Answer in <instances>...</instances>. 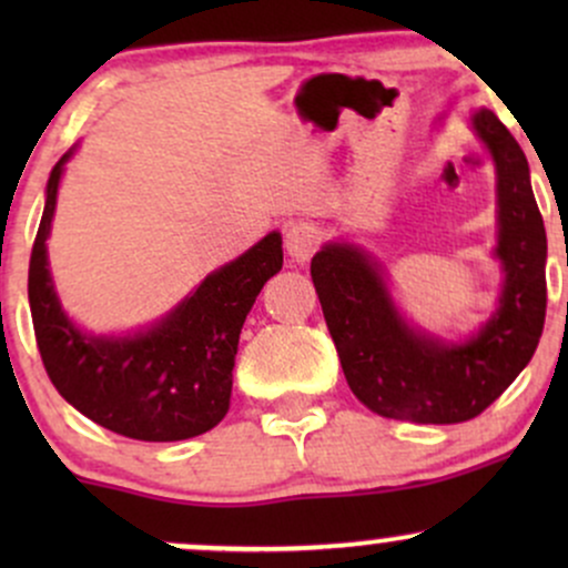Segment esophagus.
<instances>
[{
	"instance_id": "34e87169",
	"label": "esophagus",
	"mask_w": 568,
	"mask_h": 568,
	"mask_svg": "<svg viewBox=\"0 0 568 568\" xmlns=\"http://www.w3.org/2000/svg\"><path fill=\"white\" fill-rule=\"evenodd\" d=\"M317 245H321V230L310 221H296L285 232V247H288L291 258H296V262H306L317 251Z\"/></svg>"
}]
</instances>
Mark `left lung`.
Instances as JSON below:
<instances>
[{
  "label": "left lung",
  "instance_id": "obj_1",
  "mask_svg": "<svg viewBox=\"0 0 568 568\" xmlns=\"http://www.w3.org/2000/svg\"><path fill=\"white\" fill-rule=\"evenodd\" d=\"M473 130L497 165L494 256L505 272L499 306L478 334L459 344L422 334L403 321L382 264L349 243H328L312 258V283L357 400L387 419L456 425L491 406L529 366L545 325L547 237L531 192L529 162L491 109Z\"/></svg>",
  "mask_w": 568,
  "mask_h": 568
}]
</instances>
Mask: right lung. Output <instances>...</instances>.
I'll return each instance as SVG.
<instances>
[{"instance_id": "right-lung-1", "label": "right lung", "mask_w": 568, "mask_h": 568, "mask_svg": "<svg viewBox=\"0 0 568 568\" xmlns=\"http://www.w3.org/2000/svg\"><path fill=\"white\" fill-rule=\"evenodd\" d=\"M71 152L55 162L29 262V304L39 355L55 389L95 425L135 440H186L230 410L232 368L243 323L264 283L283 270V237L207 275L152 328L128 336L84 334L69 321L48 270L58 184Z\"/></svg>"}]
</instances>
